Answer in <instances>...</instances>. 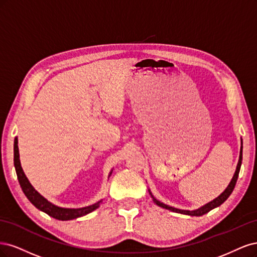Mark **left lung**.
<instances>
[{"mask_svg":"<svg viewBox=\"0 0 257 257\" xmlns=\"http://www.w3.org/2000/svg\"><path fill=\"white\" fill-rule=\"evenodd\" d=\"M241 162H242V141H241V147H240V155H239V161H238V164H237V168H236V172L234 174L233 176V179H231V181L229 183V185L227 186V188L224 190V192L221 193L217 198H214L213 201L209 202L208 204L204 205L203 207H201V208L198 209H195V210H183V209H177V208H174V207L172 206H169V205H165L161 202H159L157 198L154 197V195L152 194L151 190H148L150 191V194L153 198V201L158 205L160 207H162V208L164 209H168V210H171V211H174V212H177V213H183V214H188V216H194V217H200V216H203V214L209 212L211 209L216 208V207L220 206L221 204L224 203L228 196L231 194V192H233V190L236 186V183H237V179H238V175H239V171H240V167H241Z\"/></svg>","mask_w":257,"mask_h":257,"instance_id":"8db88e82","label":"left lung"}]
</instances>
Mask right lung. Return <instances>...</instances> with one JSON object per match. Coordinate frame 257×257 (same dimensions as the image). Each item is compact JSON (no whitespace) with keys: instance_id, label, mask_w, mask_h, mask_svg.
I'll return each instance as SVG.
<instances>
[{"instance_id":"1","label":"right lung","mask_w":257,"mask_h":257,"mask_svg":"<svg viewBox=\"0 0 257 257\" xmlns=\"http://www.w3.org/2000/svg\"><path fill=\"white\" fill-rule=\"evenodd\" d=\"M14 164H15L16 173H17V177L19 180L20 187L22 189L23 193L26 194V196L29 198V201L33 205H34L37 209L46 212L47 214H49V216L54 218V219L62 220V221L77 219L79 217L85 216V214L94 211L95 209L98 208L99 204L101 203V201H99L98 203H96L94 205L83 207V208H63V207L55 206L52 203L47 201L43 195H40L36 191V190L33 188V186L30 184L29 179L27 178L26 174H24V172L21 168L17 138H15V142H14ZM111 174H112V172L110 173V175Z\"/></svg>"}]
</instances>
